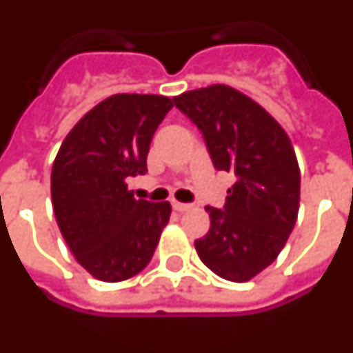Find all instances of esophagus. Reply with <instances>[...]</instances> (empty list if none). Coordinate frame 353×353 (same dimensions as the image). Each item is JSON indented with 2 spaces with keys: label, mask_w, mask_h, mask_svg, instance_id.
<instances>
[{
  "label": "esophagus",
  "mask_w": 353,
  "mask_h": 353,
  "mask_svg": "<svg viewBox=\"0 0 353 353\" xmlns=\"http://www.w3.org/2000/svg\"><path fill=\"white\" fill-rule=\"evenodd\" d=\"M172 206H174V210H177V212H187V210H191V204H185V202L174 201V202H172Z\"/></svg>",
  "instance_id": "34e87169"
}]
</instances>
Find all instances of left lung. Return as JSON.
<instances>
[{
	"mask_svg": "<svg viewBox=\"0 0 353 353\" xmlns=\"http://www.w3.org/2000/svg\"><path fill=\"white\" fill-rule=\"evenodd\" d=\"M174 103L199 125L216 170L236 176L225 208L206 206L210 229L196 254L221 279L246 283L277 260L296 223V152L283 125L231 85L183 91Z\"/></svg>",
	"mask_w": 353,
	"mask_h": 353,
	"instance_id": "left-lung-1",
	"label": "left lung"
}]
</instances>
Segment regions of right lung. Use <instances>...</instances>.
I'll return each instance as SVG.
<instances>
[{
    "instance_id": "right-lung-1",
    "label": "right lung",
    "mask_w": 353,
    "mask_h": 353,
    "mask_svg": "<svg viewBox=\"0 0 353 353\" xmlns=\"http://www.w3.org/2000/svg\"><path fill=\"white\" fill-rule=\"evenodd\" d=\"M174 99L117 93L68 132L51 170L59 229L76 262L95 279L118 283L151 262L172 204L135 199L125 179L147 172V154Z\"/></svg>"
}]
</instances>
